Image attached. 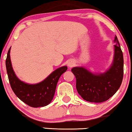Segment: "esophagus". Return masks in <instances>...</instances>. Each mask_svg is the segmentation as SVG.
<instances>
[{"mask_svg": "<svg viewBox=\"0 0 132 132\" xmlns=\"http://www.w3.org/2000/svg\"><path fill=\"white\" fill-rule=\"evenodd\" d=\"M73 65H74V63H72V62H70V63H68V66H69V67H72V66H73Z\"/></svg>", "mask_w": 132, "mask_h": 132, "instance_id": "obj_1", "label": "esophagus"}]
</instances>
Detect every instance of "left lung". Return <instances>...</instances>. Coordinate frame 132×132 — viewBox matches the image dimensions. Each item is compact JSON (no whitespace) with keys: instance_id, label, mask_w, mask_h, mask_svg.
<instances>
[{"instance_id":"8db88e82","label":"left lung","mask_w":132,"mask_h":132,"mask_svg":"<svg viewBox=\"0 0 132 132\" xmlns=\"http://www.w3.org/2000/svg\"><path fill=\"white\" fill-rule=\"evenodd\" d=\"M114 59L110 69L104 74L94 75L84 68H73L76 78V88L84 100L92 103L107 101L115 94L121 85L123 76V58L116 36Z\"/></svg>"}]
</instances>
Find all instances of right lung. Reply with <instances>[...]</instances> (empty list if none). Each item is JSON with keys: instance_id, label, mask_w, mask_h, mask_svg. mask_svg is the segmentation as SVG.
Segmentation results:
<instances>
[{"instance_id": "1", "label": "right lung", "mask_w": 132, "mask_h": 132, "mask_svg": "<svg viewBox=\"0 0 132 132\" xmlns=\"http://www.w3.org/2000/svg\"><path fill=\"white\" fill-rule=\"evenodd\" d=\"M10 48L6 59V69L11 88L17 97L31 107L45 106L53 99L57 83L62 74L67 70V66L58 68L42 82L34 85L24 83L15 75L11 64Z\"/></svg>"}]
</instances>
